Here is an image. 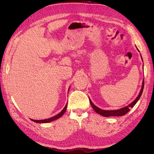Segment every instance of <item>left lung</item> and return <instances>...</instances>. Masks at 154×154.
I'll list each match as a JSON object with an SVG mask.
<instances>
[{
  "mask_svg": "<svg viewBox=\"0 0 154 154\" xmlns=\"http://www.w3.org/2000/svg\"><path fill=\"white\" fill-rule=\"evenodd\" d=\"M143 88H144V79H143V85H142V88L141 90H140V92L139 93V96H137V98L132 102L131 104H130L128 106H125L124 108H122L120 109H118V110H113V111H106V110H103V109H100L98 108L97 106H95L94 104L92 103V101L90 100V103L91 104V106H92V108L94 109L96 113L101 115V116H105V117H110V116H124V115L126 114L128 112L130 111V109L131 107H133V106L135 105V104L137 103V101L139 100V99L140 98V96H141L143 91Z\"/></svg>",
  "mask_w": 154,
  "mask_h": 154,
  "instance_id": "left-lung-1",
  "label": "left lung"
}]
</instances>
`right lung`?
<instances>
[{
  "label": "right lung",
  "instance_id": "obj_1",
  "mask_svg": "<svg viewBox=\"0 0 154 154\" xmlns=\"http://www.w3.org/2000/svg\"><path fill=\"white\" fill-rule=\"evenodd\" d=\"M66 107H67V104L65 105L64 108L62 109V111L61 112H60L58 114H57L55 116L52 117V118H50L49 119H41V120H35V119H32V121L36 122V123H48V122L54 121V120H55V119H57L58 118H60L61 116H63V114L65 113V111H66Z\"/></svg>",
  "mask_w": 154,
  "mask_h": 154
}]
</instances>
